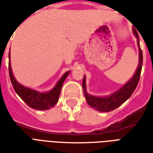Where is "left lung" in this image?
<instances>
[{
	"instance_id": "1",
	"label": "left lung",
	"mask_w": 153,
	"mask_h": 153,
	"mask_svg": "<svg viewBox=\"0 0 153 153\" xmlns=\"http://www.w3.org/2000/svg\"><path fill=\"white\" fill-rule=\"evenodd\" d=\"M133 31H134V33L137 38V42H138V50H139V64H138V67L136 70V72H135L134 75L128 83L125 84L116 93L111 94V96L105 97H98L89 95L87 93L85 77L83 78V89L87 102L90 106H92L93 108L96 109L97 111H102V112H109L111 111L116 109L117 107H119L121 104L125 102L126 100L130 97L132 93H134V91L138 85V81L140 79V75H141L142 65H143V52H142L141 48L139 46V38H138L137 30L134 28Z\"/></svg>"
}]
</instances>
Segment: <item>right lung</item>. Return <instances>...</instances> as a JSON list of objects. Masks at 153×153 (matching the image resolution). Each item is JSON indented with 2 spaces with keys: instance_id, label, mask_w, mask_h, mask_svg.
I'll list each match as a JSON object with an SVG mask.
<instances>
[{
  "instance_id": "add662e5",
  "label": "right lung",
  "mask_w": 153,
  "mask_h": 153,
  "mask_svg": "<svg viewBox=\"0 0 153 153\" xmlns=\"http://www.w3.org/2000/svg\"><path fill=\"white\" fill-rule=\"evenodd\" d=\"M9 59H10V54H9ZM70 72V71H67L58 81L56 87L52 90H51L50 92L39 93L35 90L23 86L15 80L12 73L10 62L9 61V74H10L12 86L16 93L21 97L22 100L33 109L47 110L55 106L59 100L60 90L63 85L64 81L66 79Z\"/></svg>"
}]
</instances>
